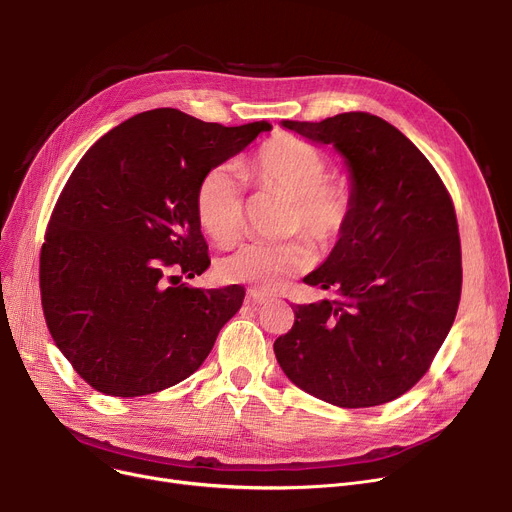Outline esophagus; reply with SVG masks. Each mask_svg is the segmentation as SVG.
I'll return each mask as SVG.
<instances>
[{"label":"esophagus","mask_w":512,"mask_h":512,"mask_svg":"<svg viewBox=\"0 0 512 512\" xmlns=\"http://www.w3.org/2000/svg\"><path fill=\"white\" fill-rule=\"evenodd\" d=\"M270 301L272 299L267 297V294H263V292H257V290L249 292V303H253V305H267Z\"/></svg>","instance_id":"esophagus-1"}]
</instances>
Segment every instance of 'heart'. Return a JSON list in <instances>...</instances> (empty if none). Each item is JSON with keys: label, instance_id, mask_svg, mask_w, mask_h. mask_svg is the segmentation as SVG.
<instances>
[{"label": "heart", "instance_id": "heart-1", "mask_svg": "<svg viewBox=\"0 0 512 512\" xmlns=\"http://www.w3.org/2000/svg\"><path fill=\"white\" fill-rule=\"evenodd\" d=\"M263 191L290 197L288 234H307L319 247H330L344 234L353 211L346 180L330 176V157L303 141H278L261 149L247 168ZM197 218L220 245H232L247 224L242 176L230 164L209 170L197 188ZM315 249L305 236L284 242H253L224 257L218 265L226 282L249 284L257 292H282L294 278L309 272Z\"/></svg>", "mask_w": 512, "mask_h": 512}]
</instances>
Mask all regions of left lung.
Segmentation results:
<instances>
[{
  "instance_id": "left-lung-1",
  "label": "left lung",
  "mask_w": 512,
  "mask_h": 512,
  "mask_svg": "<svg viewBox=\"0 0 512 512\" xmlns=\"http://www.w3.org/2000/svg\"><path fill=\"white\" fill-rule=\"evenodd\" d=\"M282 126L344 155L353 211L330 257L305 276L334 297L297 305L294 326L274 342L276 359L292 384L330 405H384L427 373L459 309L450 193L427 157L378 116Z\"/></svg>"
}]
</instances>
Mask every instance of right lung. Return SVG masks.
I'll return each mask as SVG.
<instances>
[{"label": "right lung", "mask_w": 512, "mask_h": 512, "mask_svg": "<svg viewBox=\"0 0 512 512\" xmlns=\"http://www.w3.org/2000/svg\"><path fill=\"white\" fill-rule=\"evenodd\" d=\"M272 130L222 126L172 107L112 128L70 174L39 259L49 334L107 396H145L195 373L245 288L201 290L209 267L197 218L203 176Z\"/></svg>", "instance_id": "obj_1"}]
</instances>
